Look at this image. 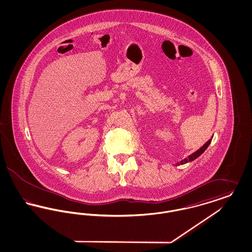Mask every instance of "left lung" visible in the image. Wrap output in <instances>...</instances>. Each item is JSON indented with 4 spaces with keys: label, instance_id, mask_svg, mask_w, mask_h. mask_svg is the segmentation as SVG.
I'll use <instances>...</instances> for the list:
<instances>
[{
    "label": "left lung",
    "instance_id": "8db88e82",
    "mask_svg": "<svg viewBox=\"0 0 252 252\" xmlns=\"http://www.w3.org/2000/svg\"><path fill=\"white\" fill-rule=\"evenodd\" d=\"M212 139H213V137H212L206 144H204L203 146H201L198 150H196L195 152H193L191 155H189L187 158H185L184 159L180 160V162H177L176 165H182V164H185V163H187V162H191L192 160H194L195 158H197L200 155H202L204 152H205V150L208 148V146L211 144Z\"/></svg>",
    "mask_w": 252,
    "mask_h": 252
}]
</instances>
